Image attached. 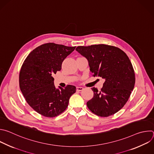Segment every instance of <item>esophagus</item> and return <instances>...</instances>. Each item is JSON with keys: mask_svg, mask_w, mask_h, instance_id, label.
<instances>
[{"mask_svg": "<svg viewBox=\"0 0 154 154\" xmlns=\"http://www.w3.org/2000/svg\"><path fill=\"white\" fill-rule=\"evenodd\" d=\"M76 90H77V91H82V90H83V87H76Z\"/></svg>", "mask_w": 154, "mask_h": 154, "instance_id": "esophagus-1", "label": "esophagus"}]
</instances>
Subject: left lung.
I'll return each mask as SVG.
<instances>
[{"mask_svg":"<svg viewBox=\"0 0 154 154\" xmlns=\"http://www.w3.org/2000/svg\"><path fill=\"white\" fill-rule=\"evenodd\" d=\"M76 50L88 61L94 76L104 79L101 90L92 87L94 97L87 103L91 112L103 117L118 112L134 88L135 73L128 56L121 49L99 44L78 46Z\"/></svg>","mask_w":154,"mask_h":154,"instance_id":"obj_1","label":"left lung"}]
</instances>
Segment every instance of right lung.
<instances>
[{
    "mask_svg": "<svg viewBox=\"0 0 154 154\" xmlns=\"http://www.w3.org/2000/svg\"><path fill=\"white\" fill-rule=\"evenodd\" d=\"M76 47L54 43L42 44L25 59L19 74V86L27 103L46 117H54L67 109L75 85L56 88L53 74L61 70L63 60Z\"/></svg>",
    "mask_w": 154,
    "mask_h": 154,
    "instance_id": "right-lung-1",
    "label": "right lung"
}]
</instances>
